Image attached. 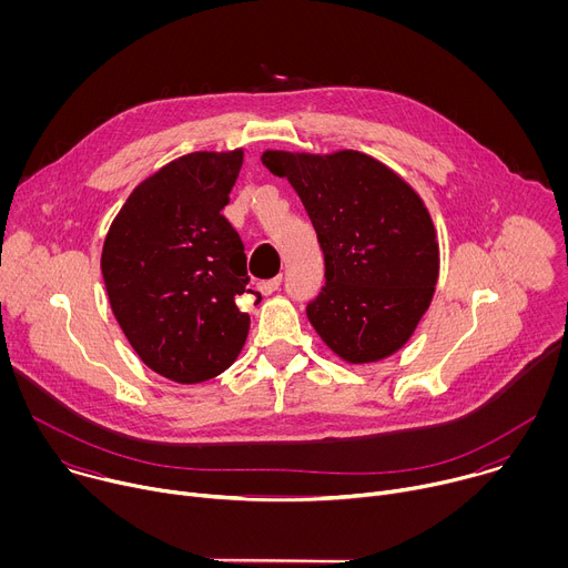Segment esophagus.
<instances>
[{
    "label": "esophagus",
    "instance_id": "esophagus-1",
    "mask_svg": "<svg viewBox=\"0 0 568 568\" xmlns=\"http://www.w3.org/2000/svg\"><path fill=\"white\" fill-rule=\"evenodd\" d=\"M281 283H283V276H276V278H270V281H261V283H258V290H261L263 294H274V292L281 287Z\"/></svg>",
    "mask_w": 568,
    "mask_h": 568
}]
</instances>
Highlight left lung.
I'll return each mask as SVG.
<instances>
[{
    "mask_svg": "<svg viewBox=\"0 0 568 568\" xmlns=\"http://www.w3.org/2000/svg\"><path fill=\"white\" fill-rule=\"evenodd\" d=\"M263 164L298 193L323 252L305 312L339 357L377 362L404 346L438 281V242L414 189L368 154L267 150Z\"/></svg>",
    "mask_w": 568,
    "mask_h": 568,
    "instance_id": "left-lung-1",
    "label": "left lung"
}]
</instances>
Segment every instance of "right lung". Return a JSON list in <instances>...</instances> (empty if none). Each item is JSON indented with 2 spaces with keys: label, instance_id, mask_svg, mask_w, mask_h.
<instances>
[{
  "label": "right lung",
  "instance_id": "obj_1",
  "mask_svg": "<svg viewBox=\"0 0 568 568\" xmlns=\"http://www.w3.org/2000/svg\"><path fill=\"white\" fill-rule=\"evenodd\" d=\"M242 150L193 152L141 182L105 237L101 270L121 331L159 375L222 373L247 339L245 245L222 215Z\"/></svg>",
  "mask_w": 568,
  "mask_h": 568
}]
</instances>
